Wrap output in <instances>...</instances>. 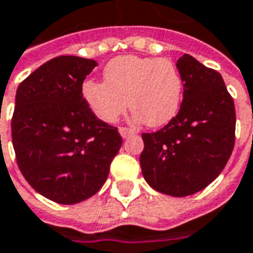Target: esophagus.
I'll list each match as a JSON object with an SVG mask.
<instances>
[{"instance_id": "1", "label": "esophagus", "mask_w": 253, "mask_h": 253, "mask_svg": "<svg viewBox=\"0 0 253 253\" xmlns=\"http://www.w3.org/2000/svg\"><path fill=\"white\" fill-rule=\"evenodd\" d=\"M119 134H121L122 138H129V137H132L135 132L131 131V129H128V128H119Z\"/></svg>"}]
</instances>
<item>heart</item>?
I'll list each match as a JSON object with an SVG mask.
<instances>
[{
    "label": "heart",
    "instance_id": "heart-1",
    "mask_svg": "<svg viewBox=\"0 0 253 253\" xmlns=\"http://www.w3.org/2000/svg\"><path fill=\"white\" fill-rule=\"evenodd\" d=\"M105 83L87 80L83 97L97 119L115 124L129 109L137 122L162 126L179 112L183 80L168 58L119 56L105 68Z\"/></svg>",
    "mask_w": 253,
    "mask_h": 253
}]
</instances>
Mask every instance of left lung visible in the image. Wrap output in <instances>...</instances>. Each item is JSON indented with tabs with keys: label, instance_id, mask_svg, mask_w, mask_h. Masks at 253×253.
Wrapping results in <instances>:
<instances>
[{
	"label": "left lung",
	"instance_id": "left-lung-1",
	"mask_svg": "<svg viewBox=\"0 0 253 253\" xmlns=\"http://www.w3.org/2000/svg\"><path fill=\"white\" fill-rule=\"evenodd\" d=\"M183 100L160 131L142 134L145 182L157 192L188 197L223 172L235 147L236 112L223 77L185 53L176 62Z\"/></svg>",
	"mask_w": 253,
	"mask_h": 253
}]
</instances>
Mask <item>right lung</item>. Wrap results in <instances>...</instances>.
Masks as SVG:
<instances>
[{"label": "right lung", "instance_id": "obj_1", "mask_svg": "<svg viewBox=\"0 0 253 253\" xmlns=\"http://www.w3.org/2000/svg\"><path fill=\"white\" fill-rule=\"evenodd\" d=\"M96 67L93 59L56 56L17 88L11 135L18 169L58 204L99 192L122 145L118 129L97 119L83 97V83Z\"/></svg>", "mask_w": 253, "mask_h": 253}]
</instances>
